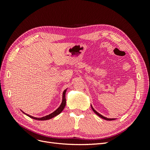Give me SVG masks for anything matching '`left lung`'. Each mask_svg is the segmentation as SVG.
Instances as JSON below:
<instances>
[{"mask_svg": "<svg viewBox=\"0 0 150 150\" xmlns=\"http://www.w3.org/2000/svg\"><path fill=\"white\" fill-rule=\"evenodd\" d=\"M91 108H92V110H93V111L96 113V114L98 115V116H99V117H101V118H103V119H104V120H108V121H112V120H115V118H112V119H110V118H107V117H104L103 116H102L101 115H100L99 114V113H98L96 110H94V109L93 108V106H91Z\"/></svg>", "mask_w": 150, "mask_h": 150, "instance_id": "1", "label": "left lung"}]
</instances>
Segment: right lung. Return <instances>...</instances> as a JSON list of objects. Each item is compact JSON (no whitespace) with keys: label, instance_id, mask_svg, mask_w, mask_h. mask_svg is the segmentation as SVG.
<instances>
[{"label":"right lung","instance_id":"1","mask_svg":"<svg viewBox=\"0 0 150 150\" xmlns=\"http://www.w3.org/2000/svg\"><path fill=\"white\" fill-rule=\"evenodd\" d=\"M66 92V89H65V90L64 91V92H63V93H62V103H61V104L60 105V106L55 111L53 112L52 113H51V114H50V115H47V116H44V117H40V118H38V117H33V116H30V115H27V114H25V113H24L22 111V112H24L25 115H26L27 116H28L29 117H31V118H33V119H34V120H42V121H43V120H47L51 119V118H52V117H55L56 116H57V115H59L60 113L62 111V110H64V108H65V106H66V96H65Z\"/></svg>","mask_w":150,"mask_h":150}]
</instances>
